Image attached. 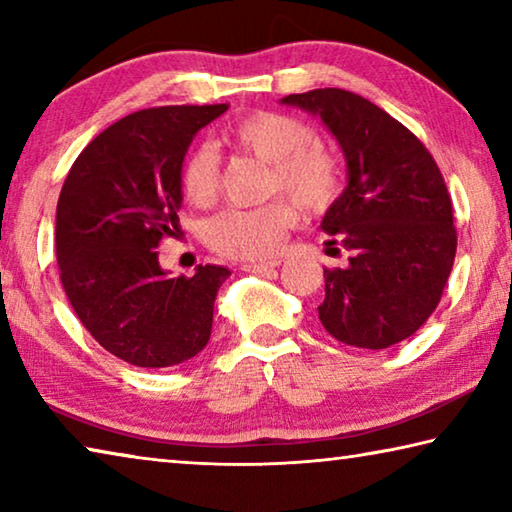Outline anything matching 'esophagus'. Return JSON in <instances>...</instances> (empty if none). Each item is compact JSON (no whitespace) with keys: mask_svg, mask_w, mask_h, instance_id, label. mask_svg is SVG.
I'll list each match as a JSON object with an SVG mask.
<instances>
[{"mask_svg":"<svg viewBox=\"0 0 512 512\" xmlns=\"http://www.w3.org/2000/svg\"><path fill=\"white\" fill-rule=\"evenodd\" d=\"M282 264V259H268V262H246L244 266V271H248V273H266V271H271V268H277Z\"/></svg>","mask_w":512,"mask_h":512,"instance_id":"esophagus-1","label":"esophagus"}]
</instances>
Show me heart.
I'll list each match as a JSON object with an SVG mask.
<instances>
[{"label":"heart","instance_id":"1","mask_svg":"<svg viewBox=\"0 0 512 512\" xmlns=\"http://www.w3.org/2000/svg\"><path fill=\"white\" fill-rule=\"evenodd\" d=\"M228 142L239 151L271 164L268 192L289 194L307 210L329 205L341 189V164L305 121L259 112L230 128ZM180 183L194 205H210L219 194L221 158L214 146L201 144L187 155ZM296 223V207L277 198L259 207H230L207 225V241L228 257L257 259L277 253L287 230Z\"/></svg>","mask_w":512,"mask_h":512}]
</instances>
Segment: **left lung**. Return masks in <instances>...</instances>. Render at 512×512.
Returning <instances> with one entry per match:
<instances>
[{
  "mask_svg": "<svg viewBox=\"0 0 512 512\" xmlns=\"http://www.w3.org/2000/svg\"><path fill=\"white\" fill-rule=\"evenodd\" d=\"M282 103L323 119L348 164V187L320 228L352 257L325 268L320 323L354 348H391L427 323L452 273L456 228L443 173L409 128L359 94L323 88Z\"/></svg>",
  "mask_w": 512,
  "mask_h": 512,
  "instance_id": "left-lung-1",
  "label": "left lung"
}]
</instances>
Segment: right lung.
<instances>
[{
  "label": "right lung",
  "instance_id": "add662e5",
  "mask_svg": "<svg viewBox=\"0 0 512 512\" xmlns=\"http://www.w3.org/2000/svg\"><path fill=\"white\" fill-rule=\"evenodd\" d=\"M225 110L228 103L133 112L85 146L60 189V282L94 341L131 366H178L210 341L230 271L205 264L171 277L155 248L180 228L189 144Z\"/></svg>",
  "mask_w": 512,
  "mask_h": 512
}]
</instances>
